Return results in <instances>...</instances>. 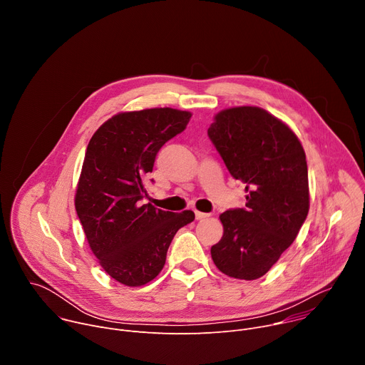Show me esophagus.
I'll return each mask as SVG.
<instances>
[{
    "label": "esophagus",
    "instance_id": "obj_1",
    "mask_svg": "<svg viewBox=\"0 0 365 365\" xmlns=\"http://www.w3.org/2000/svg\"><path fill=\"white\" fill-rule=\"evenodd\" d=\"M211 214H206V212H199V211H196L195 212V217H196V220H203V218H207L210 217Z\"/></svg>",
    "mask_w": 365,
    "mask_h": 365
}]
</instances>
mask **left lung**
<instances>
[{
  "label": "left lung",
  "instance_id": "1",
  "mask_svg": "<svg viewBox=\"0 0 365 365\" xmlns=\"http://www.w3.org/2000/svg\"><path fill=\"white\" fill-rule=\"evenodd\" d=\"M207 135L247 192L244 207L220 215L224 235L211 255L224 274L255 280L277 263L307 217L304 150L283 121L258 107L218 113Z\"/></svg>",
  "mask_w": 365,
  "mask_h": 365
}]
</instances>
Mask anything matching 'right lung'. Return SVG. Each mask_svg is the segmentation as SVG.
<instances>
[{
	"label": "right lung",
	"mask_w": 365,
	"mask_h": 365,
	"mask_svg": "<svg viewBox=\"0 0 365 365\" xmlns=\"http://www.w3.org/2000/svg\"><path fill=\"white\" fill-rule=\"evenodd\" d=\"M192 114L173 108L121 113L92 135L75 195L88 244L101 267L137 287L162 272L175 234L195 220L141 203L155 155L182 133Z\"/></svg>",
	"instance_id": "right-lung-1"
}]
</instances>
